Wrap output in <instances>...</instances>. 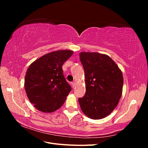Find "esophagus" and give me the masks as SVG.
I'll return each instance as SVG.
<instances>
[{"label":"esophagus","mask_w":148,"mask_h":148,"mask_svg":"<svg viewBox=\"0 0 148 148\" xmlns=\"http://www.w3.org/2000/svg\"><path fill=\"white\" fill-rule=\"evenodd\" d=\"M76 84H77V82H73L72 83V86H73V87H75V86H76Z\"/></svg>","instance_id":"1"}]
</instances>
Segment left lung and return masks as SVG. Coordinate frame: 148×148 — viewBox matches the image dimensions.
<instances>
[{
  "label": "left lung",
  "instance_id": "1",
  "mask_svg": "<svg viewBox=\"0 0 148 148\" xmlns=\"http://www.w3.org/2000/svg\"><path fill=\"white\" fill-rule=\"evenodd\" d=\"M79 59L86 84L85 95L78 99L82 110L91 119L104 118L115 109L122 96V71L106 54L82 52Z\"/></svg>",
  "mask_w": 148,
  "mask_h": 148
}]
</instances>
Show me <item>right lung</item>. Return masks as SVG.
I'll return each mask as SVG.
<instances>
[{"label": "right lung", "mask_w": 148, "mask_h": 148, "mask_svg": "<svg viewBox=\"0 0 148 148\" xmlns=\"http://www.w3.org/2000/svg\"><path fill=\"white\" fill-rule=\"evenodd\" d=\"M73 53L70 50L53 51L28 67L25 78V91L38 110L51 113L64 104L71 88L65 80L62 65Z\"/></svg>", "instance_id": "add662e5"}]
</instances>
